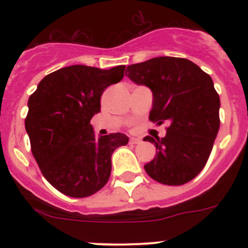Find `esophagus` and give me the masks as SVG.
Instances as JSON below:
<instances>
[{"label": "esophagus", "mask_w": 248, "mask_h": 248, "mask_svg": "<svg viewBox=\"0 0 248 248\" xmlns=\"http://www.w3.org/2000/svg\"><path fill=\"white\" fill-rule=\"evenodd\" d=\"M141 140L139 139V138H130V143L131 144H139Z\"/></svg>", "instance_id": "obj_1"}]
</instances>
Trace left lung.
Segmentation results:
<instances>
[{
  "label": "left lung",
  "instance_id": "left-lung-1",
  "mask_svg": "<svg viewBox=\"0 0 248 248\" xmlns=\"http://www.w3.org/2000/svg\"><path fill=\"white\" fill-rule=\"evenodd\" d=\"M125 76L153 92L149 119L169 123L154 143L156 155L144 169L164 185H184L198 176L211 154L220 128V97L211 77L191 61L156 57L126 67Z\"/></svg>",
  "mask_w": 248,
  "mask_h": 248
}]
</instances>
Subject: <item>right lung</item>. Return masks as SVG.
<instances>
[{"instance_id":"right-lung-1","label":"right lung","mask_w":248,"mask_h":248,"mask_svg":"<svg viewBox=\"0 0 248 248\" xmlns=\"http://www.w3.org/2000/svg\"><path fill=\"white\" fill-rule=\"evenodd\" d=\"M125 65L100 69L76 64L39 82L28 99L25 120L31 150L50 185L71 198H87L108 183L111 154L129 138H95L91 119L100 111L107 87L120 82Z\"/></svg>"}]
</instances>
